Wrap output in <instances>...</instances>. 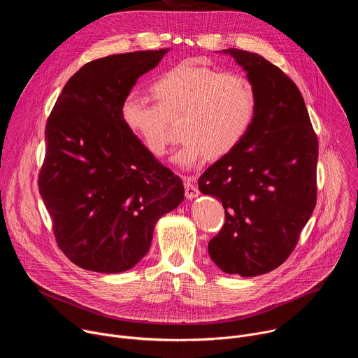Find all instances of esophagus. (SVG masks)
<instances>
[{"instance_id":"1","label":"esophagus","mask_w":358,"mask_h":358,"mask_svg":"<svg viewBox=\"0 0 358 358\" xmlns=\"http://www.w3.org/2000/svg\"><path fill=\"white\" fill-rule=\"evenodd\" d=\"M184 187H185V196L188 199H194V198H196L199 195V191L195 187L194 180L191 177H185L184 178Z\"/></svg>"}]
</instances>
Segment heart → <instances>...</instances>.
<instances>
[{"instance_id":"b5f03b06","label":"heart","mask_w":358,"mask_h":358,"mask_svg":"<svg viewBox=\"0 0 358 358\" xmlns=\"http://www.w3.org/2000/svg\"><path fill=\"white\" fill-rule=\"evenodd\" d=\"M157 105L131 90L120 105L126 129L150 155L162 157L169 145V120L182 115V144L173 157L181 169H192L210 155L222 157L249 133L257 116V93L248 78L221 72L195 61L167 71L152 86Z\"/></svg>"}]
</instances>
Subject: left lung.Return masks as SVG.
Here are the masks:
<instances>
[{"mask_svg": "<svg viewBox=\"0 0 358 358\" xmlns=\"http://www.w3.org/2000/svg\"><path fill=\"white\" fill-rule=\"evenodd\" d=\"M246 72L258 109L242 143L207 169L199 191L225 208L208 243L213 262L243 278L280 266L316 206L319 143L297 86L264 57L224 49Z\"/></svg>", "mask_w": 358, "mask_h": 358, "instance_id": "left-lung-1", "label": "left lung"}]
</instances>
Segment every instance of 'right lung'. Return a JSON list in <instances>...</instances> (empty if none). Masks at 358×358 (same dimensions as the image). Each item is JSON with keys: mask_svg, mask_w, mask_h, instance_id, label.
<instances>
[{"mask_svg": "<svg viewBox=\"0 0 358 358\" xmlns=\"http://www.w3.org/2000/svg\"><path fill=\"white\" fill-rule=\"evenodd\" d=\"M169 50L86 64L68 80L48 119L39 192L59 248L82 269L120 273L136 266L157 221L184 199L182 181L120 117L124 96Z\"/></svg>", "mask_w": 358, "mask_h": 358, "instance_id": "obj_1", "label": "right lung"}]
</instances>
